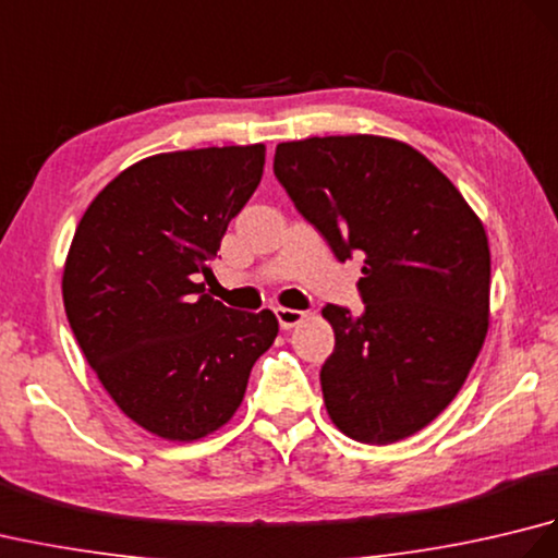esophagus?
<instances>
[{
  "label": "esophagus",
  "mask_w": 558,
  "mask_h": 558,
  "mask_svg": "<svg viewBox=\"0 0 558 558\" xmlns=\"http://www.w3.org/2000/svg\"><path fill=\"white\" fill-rule=\"evenodd\" d=\"M276 316H278V324H280V328H294L298 324H302L304 322V312H300V310H288V306H278L276 310Z\"/></svg>",
  "instance_id": "1"
}]
</instances>
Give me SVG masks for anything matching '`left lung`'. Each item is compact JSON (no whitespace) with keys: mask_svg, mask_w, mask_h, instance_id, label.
I'll list each match as a JSON object with an SVG mask.
<instances>
[{"mask_svg":"<svg viewBox=\"0 0 558 558\" xmlns=\"http://www.w3.org/2000/svg\"><path fill=\"white\" fill-rule=\"evenodd\" d=\"M272 172L338 260L364 256V312H322L336 333L322 366L330 420L372 446L412 436L456 398L487 338L482 220L434 162L396 138L278 144Z\"/></svg>","mask_w":558,"mask_h":558,"instance_id":"8db88e82","label":"left lung"}]
</instances>
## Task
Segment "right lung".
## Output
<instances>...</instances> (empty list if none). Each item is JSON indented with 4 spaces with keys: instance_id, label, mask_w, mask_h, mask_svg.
Returning <instances> with one entry per match:
<instances>
[{
    "instance_id": "right-lung-1",
    "label": "right lung",
    "mask_w": 558,
    "mask_h": 558,
    "mask_svg": "<svg viewBox=\"0 0 558 558\" xmlns=\"http://www.w3.org/2000/svg\"><path fill=\"white\" fill-rule=\"evenodd\" d=\"M264 162V144L141 160L93 198L71 240L69 326L117 408L168 441L230 422L278 336L270 310H230L201 282Z\"/></svg>"
}]
</instances>
